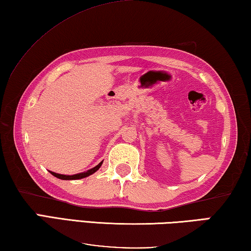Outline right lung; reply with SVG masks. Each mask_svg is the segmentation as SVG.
<instances>
[{
    "mask_svg": "<svg viewBox=\"0 0 251 251\" xmlns=\"http://www.w3.org/2000/svg\"><path fill=\"white\" fill-rule=\"evenodd\" d=\"M102 164V161L99 163L98 165L95 166V168L90 169L88 171H86V172H81V173H78V174H74V176H65V174H59V173H54L52 172V171H49V172L52 174L53 176L60 178V180H79V178H83V177H87L91 176V174H94L96 171L99 170V168H100Z\"/></svg>",
    "mask_w": 251,
    "mask_h": 251,
    "instance_id": "add662e5",
    "label": "right lung"
}]
</instances>
